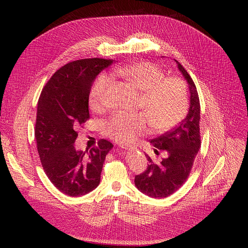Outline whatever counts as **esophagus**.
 <instances>
[{
	"instance_id": "1",
	"label": "esophagus",
	"mask_w": 248,
	"mask_h": 248,
	"mask_svg": "<svg viewBox=\"0 0 248 248\" xmlns=\"http://www.w3.org/2000/svg\"><path fill=\"white\" fill-rule=\"evenodd\" d=\"M121 148L124 151H135L136 148L135 147H132V146H127V145H122Z\"/></svg>"
}]
</instances>
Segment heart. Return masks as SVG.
Returning <instances> with one entry per match:
<instances>
[{
  "label": "heart",
  "instance_id": "heart-1",
  "mask_svg": "<svg viewBox=\"0 0 248 248\" xmlns=\"http://www.w3.org/2000/svg\"><path fill=\"white\" fill-rule=\"evenodd\" d=\"M129 86L140 93L138 108L141 113H117L106 124V132L113 140L131 141L146 132L147 122L155 133H166L175 127L187 114L189 96L186 83L177 77H166L155 65L135 63L116 69ZM110 78L100 75L89 93L90 108L97 111L107 104Z\"/></svg>",
  "mask_w": 248,
  "mask_h": 248
}]
</instances>
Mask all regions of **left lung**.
I'll use <instances>...</instances> for the list:
<instances>
[{"label": "left lung", "mask_w": 248, "mask_h": 248, "mask_svg": "<svg viewBox=\"0 0 248 248\" xmlns=\"http://www.w3.org/2000/svg\"><path fill=\"white\" fill-rule=\"evenodd\" d=\"M175 62L188 83L190 107L186 117L177 127L151 140L155 154L166 151L168 157L157 165L147 155L150 162L147 170L135 177L136 187L152 198H166L184 184L201 146L197 89L185 68L177 60Z\"/></svg>", "instance_id": "obj_1"}]
</instances>
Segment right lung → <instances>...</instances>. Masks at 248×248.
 Segmentation results:
<instances>
[{
	"label": "right lung",
	"mask_w": 248,
	"mask_h": 248,
	"mask_svg": "<svg viewBox=\"0 0 248 248\" xmlns=\"http://www.w3.org/2000/svg\"><path fill=\"white\" fill-rule=\"evenodd\" d=\"M111 59H80L65 64L50 78L38 100L35 138L44 172L59 191L79 197L94 190L113 145L99 140L85 152L76 150V128L89 119L88 99L96 76Z\"/></svg>",
	"instance_id": "right-lung-1"
}]
</instances>
